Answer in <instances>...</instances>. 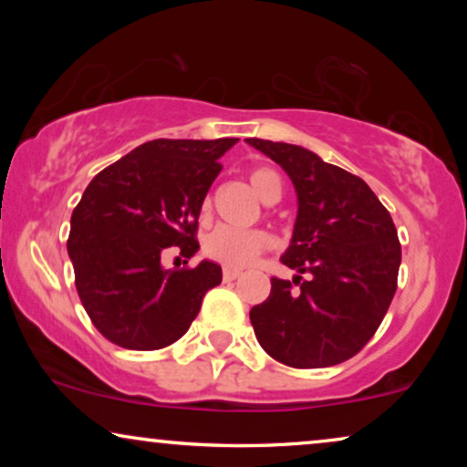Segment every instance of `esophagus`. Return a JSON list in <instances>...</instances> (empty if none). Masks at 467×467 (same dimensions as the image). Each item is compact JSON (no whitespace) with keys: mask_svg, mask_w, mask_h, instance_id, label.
Returning <instances> with one entry per match:
<instances>
[{"mask_svg":"<svg viewBox=\"0 0 467 467\" xmlns=\"http://www.w3.org/2000/svg\"><path fill=\"white\" fill-rule=\"evenodd\" d=\"M240 270H232V267H225V270H223V278H225L227 280V283H229V280H235V278H240Z\"/></svg>","mask_w":467,"mask_h":467,"instance_id":"34e87169","label":"esophagus"}]
</instances>
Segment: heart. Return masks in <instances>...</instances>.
Instances as JSON below:
<instances>
[{
    "mask_svg": "<svg viewBox=\"0 0 467 467\" xmlns=\"http://www.w3.org/2000/svg\"><path fill=\"white\" fill-rule=\"evenodd\" d=\"M248 184L264 203L278 202L283 193L280 178L270 168H254L248 171ZM267 246H270V235L264 232H235L229 227H219L206 238L203 251L221 265L240 270V267L251 265Z\"/></svg>",
    "mask_w": 467,
    "mask_h": 467,
    "instance_id": "b5f03b06",
    "label": "heart"
}]
</instances>
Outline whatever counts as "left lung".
I'll return each instance as SVG.
<instances>
[{"mask_svg":"<svg viewBox=\"0 0 467 467\" xmlns=\"http://www.w3.org/2000/svg\"><path fill=\"white\" fill-rule=\"evenodd\" d=\"M291 178L293 235L280 261L297 274L272 278L251 323L261 348L291 368H329L359 353L398 289L401 246L391 214L359 176L304 146L248 138ZM306 280H301V274Z\"/></svg>","mask_w":467,"mask_h":467,"instance_id":"obj_1","label":"left lung"}]
</instances>
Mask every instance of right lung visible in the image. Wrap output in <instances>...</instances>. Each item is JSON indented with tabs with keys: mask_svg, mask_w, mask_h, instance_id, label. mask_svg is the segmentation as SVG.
I'll return each mask as SVG.
<instances>
[{
	"mask_svg": "<svg viewBox=\"0 0 467 467\" xmlns=\"http://www.w3.org/2000/svg\"><path fill=\"white\" fill-rule=\"evenodd\" d=\"M238 138L150 140L88 182L72 213L67 254L87 315L108 340L157 350L187 334L223 272L203 259L165 270L161 253L181 246L191 259L202 203L219 159Z\"/></svg>",
	"mask_w": 467,
	"mask_h": 467,
	"instance_id": "1",
	"label": "right lung"
}]
</instances>
